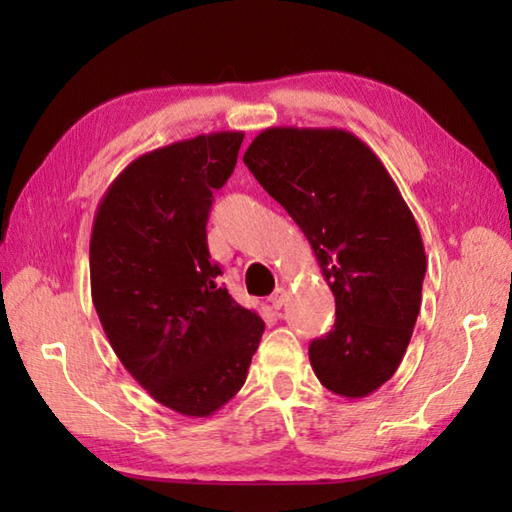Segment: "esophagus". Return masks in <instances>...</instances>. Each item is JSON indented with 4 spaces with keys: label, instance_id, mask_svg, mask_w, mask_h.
Returning <instances> with one entry per match:
<instances>
[{
    "label": "esophagus",
    "instance_id": "obj_1",
    "mask_svg": "<svg viewBox=\"0 0 512 512\" xmlns=\"http://www.w3.org/2000/svg\"><path fill=\"white\" fill-rule=\"evenodd\" d=\"M284 300H287V291H284L282 287H277V289L271 293V298H268V302H271V305H273L275 309H280V307L284 305Z\"/></svg>",
    "mask_w": 512,
    "mask_h": 512
}]
</instances>
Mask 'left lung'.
I'll list each match as a JSON object with an SVG mask.
<instances>
[{
  "label": "left lung",
  "mask_w": 512,
  "mask_h": 512,
  "mask_svg": "<svg viewBox=\"0 0 512 512\" xmlns=\"http://www.w3.org/2000/svg\"><path fill=\"white\" fill-rule=\"evenodd\" d=\"M244 162L305 232L334 293V327L311 341V368L327 391L370 395L395 375L420 311L427 255L409 205L341 128H266Z\"/></svg>",
  "instance_id": "obj_1"
}]
</instances>
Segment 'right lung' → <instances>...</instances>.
<instances>
[{
	"label": "right lung",
	"mask_w": 512,
	"mask_h": 512,
	"mask_svg": "<svg viewBox=\"0 0 512 512\" xmlns=\"http://www.w3.org/2000/svg\"><path fill=\"white\" fill-rule=\"evenodd\" d=\"M244 133L198 135L144 153L94 214L92 302L112 350L153 400L207 418L244 386L264 320L232 300L207 250L212 192Z\"/></svg>",
	"instance_id": "obj_1"
}]
</instances>
